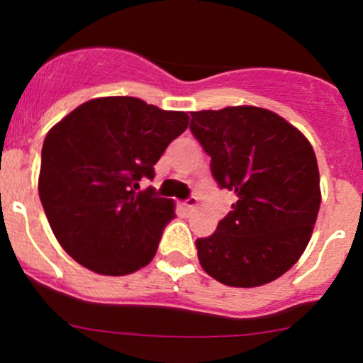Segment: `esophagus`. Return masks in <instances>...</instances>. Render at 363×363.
<instances>
[{
    "label": "esophagus",
    "instance_id": "obj_1",
    "mask_svg": "<svg viewBox=\"0 0 363 363\" xmlns=\"http://www.w3.org/2000/svg\"><path fill=\"white\" fill-rule=\"evenodd\" d=\"M182 205H184V207L188 208V211H189V208H195V205H196V199H195V196H189V199L186 200V202L182 203Z\"/></svg>",
    "mask_w": 363,
    "mask_h": 363
}]
</instances>
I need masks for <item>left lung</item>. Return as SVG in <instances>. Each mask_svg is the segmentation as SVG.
<instances>
[{"label": "left lung", "mask_w": 363, "mask_h": 363, "mask_svg": "<svg viewBox=\"0 0 363 363\" xmlns=\"http://www.w3.org/2000/svg\"><path fill=\"white\" fill-rule=\"evenodd\" d=\"M189 130L218 184L237 195L216 232L196 240L202 269L235 288L281 277L309 244L320 211L313 145L286 119L252 105L191 112Z\"/></svg>", "instance_id": "8db88e82"}]
</instances>
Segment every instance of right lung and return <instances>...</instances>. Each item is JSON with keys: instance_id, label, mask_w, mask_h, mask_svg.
<instances>
[{"instance_id": "right-lung-1", "label": "right lung", "mask_w": 363, "mask_h": 363, "mask_svg": "<svg viewBox=\"0 0 363 363\" xmlns=\"http://www.w3.org/2000/svg\"><path fill=\"white\" fill-rule=\"evenodd\" d=\"M188 113L133 96L94 98L50 128L43 140L38 193L57 242L104 276H126L155 258L174 202L155 188L164 149L188 128Z\"/></svg>"}]
</instances>
